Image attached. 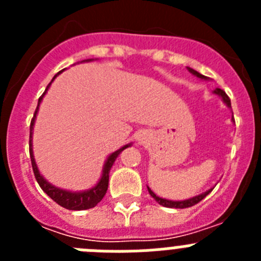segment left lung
Wrapping results in <instances>:
<instances>
[{
  "label": "left lung",
  "mask_w": 261,
  "mask_h": 261,
  "mask_svg": "<svg viewBox=\"0 0 261 261\" xmlns=\"http://www.w3.org/2000/svg\"><path fill=\"white\" fill-rule=\"evenodd\" d=\"M188 70H190L191 73H192L193 75H196V77H197V78H201V80H208V77H205V75L200 74L199 71L193 70V69H191V68H188ZM213 94H216V95L221 96V98H222V100H223V103H225V105L227 106V107H229V108H231V102H230V98L227 95H226V93H225V91H223V90L216 89L213 91ZM231 120L235 123L234 116H232ZM212 190H213V188L208 190V191H206V192L201 193V195H197V196H195V197H191V199L181 200V201H172V200H166V199H162V197H159V196H156L155 193H154L153 191H151L150 188H149V187H147V191H149L150 196H151V197H153L154 200H155L156 202H158V204H161V205H162V206H166V208H176V209H184V208H190V206H193V205H195V204H197V202L201 201V200L204 199V197H206V196H208L209 193L212 192Z\"/></svg>",
  "instance_id": "1"
}]
</instances>
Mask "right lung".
Masks as SVG:
<instances>
[{
    "label": "right lung",
    "mask_w": 261,
    "mask_h": 261,
    "mask_svg": "<svg viewBox=\"0 0 261 261\" xmlns=\"http://www.w3.org/2000/svg\"><path fill=\"white\" fill-rule=\"evenodd\" d=\"M85 61H91V60H85ZM62 71V70H61ZM59 71L55 77L52 78L49 84H48L47 89L43 93V95L39 98V102H38V107L35 110V114H34V117L31 120V125H30V158H31V165H32V170H34V174H35L36 177V181L39 183L40 188L49 196L50 199L53 201H56L57 204L61 205L62 208L69 209V211H85V209H90V208H94L96 204H98L100 200L105 197L106 192H107V188H108V179H110V170L114 165V162L116 161V158L119 156V154L129 147L132 144H128V145H124L121 149L119 150L114 151V153L111 154L110 156L107 158L106 161L105 166H103V172H102V177H100V180L96 183V186H94L93 188H90L87 191H82V192H70V191H66V190H61V188H57V187L52 186L50 183H48L45 180L43 175H40L39 172V168L36 166L35 162V158H34V151H32V130H34V124H35V119H36V114H38V110H39V106H40L41 100H43V96L45 95V93L48 91L49 89L50 84L53 82V80L57 77V75L61 73Z\"/></svg>",
    "instance_id": "add662e5"
}]
</instances>
